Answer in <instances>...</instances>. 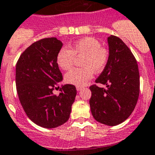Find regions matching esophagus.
Returning a JSON list of instances; mask_svg holds the SVG:
<instances>
[{
  "label": "esophagus",
  "instance_id": "1",
  "mask_svg": "<svg viewBox=\"0 0 155 155\" xmlns=\"http://www.w3.org/2000/svg\"><path fill=\"white\" fill-rule=\"evenodd\" d=\"M82 89H83V87H76V90H77L78 91H81Z\"/></svg>",
  "mask_w": 155,
  "mask_h": 155
}]
</instances>
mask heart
<instances>
[{
    "mask_svg": "<svg viewBox=\"0 0 155 155\" xmlns=\"http://www.w3.org/2000/svg\"><path fill=\"white\" fill-rule=\"evenodd\" d=\"M75 56H83L82 68H74L64 75L67 84L84 86L93 77V71L100 72L105 68L109 53L100 42L93 37H84L75 41L71 48H62L56 56L57 65L63 70H69L73 65Z\"/></svg>",
    "mask_w": 155,
    "mask_h": 155,
    "instance_id": "heart-1",
    "label": "heart"
}]
</instances>
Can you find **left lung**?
I'll return each mask as SVG.
<instances>
[{
  "label": "left lung",
  "mask_w": 155,
  "mask_h": 155,
  "mask_svg": "<svg viewBox=\"0 0 155 155\" xmlns=\"http://www.w3.org/2000/svg\"><path fill=\"white\" fill-rule=\"evenodd\" d=\"M107 43V64L95 80L107 87L91 86L89 104L96 121L116 126L125 121L136 106L140 86L139 71L135 58L121 39L111 35Z\"/></svg>",
  "instance_id": "8db88e82"
}]
</instances>
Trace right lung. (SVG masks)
Returning <instances> with one entry per match:
<instances>
[{
  "mask_svg": "<svg viewBox=\"0 0 155 155\" xmlns=\"http://www.w3.org/2000/svg\"><path fill=\"white\" fill-rule=\"evenodd\" d=\"M63 43L56 37L31 45L19 58L16 66V86L21 104L27 116L36 125L55 128L68 120L76 89L64 84L59 95L54 87L63 80L56 56Z\"/></svg>",
  "mask_w": 155,
  "mask_h": 155,
  "instance_id": "obj_1",
  "label": "right lung"
}]
</instances>
